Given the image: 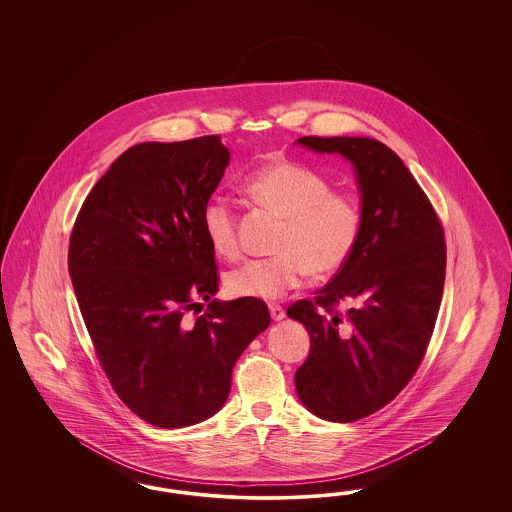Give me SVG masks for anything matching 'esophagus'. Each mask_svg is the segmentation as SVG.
Instances as JSON below:
<instances>
[{"mask_svg":"<svg viewBox=\"0 0 512 512\" xmlns=\"http://www.w3.org/2000/svg\"><path fill=\"white\" fill-rule=\"evenodd\" d=\"M270 315H272V319L274 321H281V319H285V310L281 308V306H278V304H270Z\"/></svg>","mask_w":512,"mask_h":512,"instance_id":"34e87169","label":"esophagus"}]
</instances>
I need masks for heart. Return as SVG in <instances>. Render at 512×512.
<instances>
[{
  "label": "heart",
  "mask_w": 512,
  "mask_h": 512,
  "mask_svg": "<svg viewBox=\"0 0 512 512\" xmlns=\"http://www.w3.org/2000/svg\"><path fill=\"white\" fill-rule=\"evenodd\" d=\"M249 195L287 219L279 255L251 259L225 278L229 295L272 302L304 283L310 274L330 276L349 261L362 229L358 202L332 191L321 172L293 161L270 163L246 180ZM202 231L212 251L234 259L238 227L233 206L214 197L202 210Z\"/></svg>",
  "instance_id": "1"
}]
</instances>
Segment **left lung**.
<instances>
[{
  "label": "left lung",
  "mask_w": 512,
  "mask_h": 512,
  "mask_svg": "<svg viewBox=\"0 0 512 512\" xmlns=\"http://www.w3.org/2000/svg\"><path fill=\"white\" fill-rule=\"evenodd\" d=\"M296 144L340 154L357 176V248L313 302L287 310L311 341L295 375L300 402L319 419L353 422L392 402L424 358L445 285V236L432 202L383 142L302 137ZM340 301L354 304L345 316L333 310Z\"/></svg>",
  "instance_id": "1"
}]
</instances>
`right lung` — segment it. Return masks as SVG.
I'll return each instance as SVG.
<instances>
[{
  "mask_svg": "<svg viewBox=\"0 0 512 512\" xmlns=\"http://www.w3.org/2000/svg\"><path fill=\"white\" fill-rule=\"evenodd\" d=\"M231 161L219 135L140 142L93 186L69 242V276L120 400L159 428L210 419L236 360L270 325L263 300H212L216 257L202 210ZM210 301L195 322L183 313Z\"/></svg>",
  "mask_w": 512,
  "mask_h": 512,
  "instance_id": "right-lung-1",
  "label": "right lung"
}]
</instances>
